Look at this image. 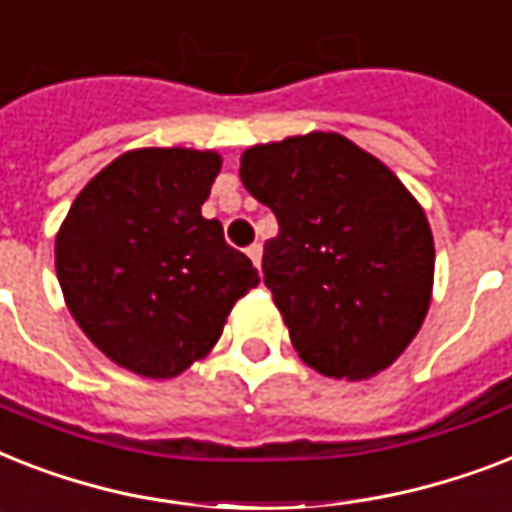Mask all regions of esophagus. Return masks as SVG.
<instances>
[{"mask_svg":"<svg viewBox=\"0 0 512 512\" xmlns=\"http://www.w3.org/2000/svg\"><path fill=\"white\" fill-rule=\"evenodd\" d=\"M248 256H251V261L256 264V269H261V256H264V248H261V243H253L248 245Z\"/></svg>","mask_w":512,"mask_h":512,"instance_id":"1","label":"esophagus"}]
</instances>
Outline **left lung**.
<instances>
[{
  "label": "left lung",
  "instance_id": "1",
  "mask_svg": "<svg viewBox=\"0 0 512 512\" xmlns=\"http://www.w3.org/2000/svg\"><path fill=\"white\" fill-rule=\"evenodd\" d=\"M240 179L275 211L264 282L306 365L365 380L402 357L433 296L431 224L375 155L335 132L251 145Z\"/></svg>",
  "mask_w": 512,
  "mask_h": 512
}]
</instances>
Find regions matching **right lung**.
<instances>
[{
  "label": "right lung",
  "instance_id": "add662e5",
  "mask_svg": "<svg viewBox=\"0 0 512 512\" xmlns=\"http://www.w3.org/2000/svg\"><path fill=\"white\" fill-rule=\"evenodd\" d=\"M219 171L216 150L137 147L89 179L57 230L68 312L134 375L169 380L208 357L237 298L259 285L200 211Z\"/></svg>",
  "mask_w": 512,
  "mask_h": 512
}]
</instances>
